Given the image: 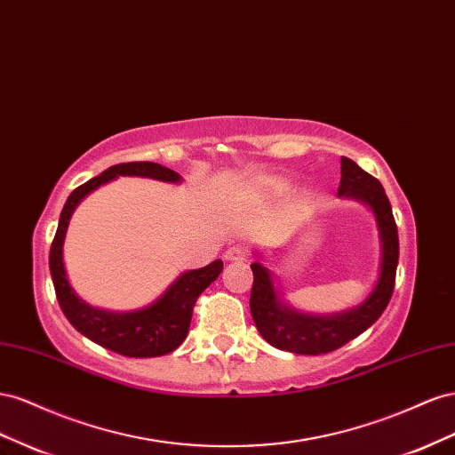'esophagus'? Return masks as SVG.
Here are the masks:
<instances>
[{
  "label": "esophagus",
  "mask_w": 455,
  "mask_h": 455,
  "mask_svg": "<svg viewBox=\"0 0 455 455\" xmlns=\"http://www.w3.org/2000/svg\"><path fill=\"white\" fill-rule=\"evenodd\" d=\"M248 250L243 248V245H232V248H228L225 251V259L227 261H245L248 259Z\"/></svg>",
  "instance_id": "esophagus-1"
}]
</instances>
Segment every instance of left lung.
<instances>
[{
    "label": "left lung",
    "instance_id": "left-lung-1",
    "mask_svg": "<svg viewBox=\"0 0 455 455\" xmlns=\"http://www.w3.org/2000/svg\"><path fill=\"white\" fill-rule=\"evenodd\" d=\"M337 196L358 200L370 205L373 212L381 242L379 278L366 301H362L358 307L335 315H307L280 299L270 270L255 261L251 265V316L263 339L280 350L315 356L331 353L366 331L391 301L398 265V230L385 188L378 179L343 156Z\"/></svg>",
    "mask_w": 455,
    "mask_h": 455
}]
</instances>
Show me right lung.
I'll use <instances>...</instances> for the list:
<instances>
[{
	"label": "right lung",
	"mask_w": 455,
	"mask_h": 455,
	"mask_svg": "<svg viewBox=\"0 0 455 455\" xmlns=\"http://www.w3.org/2000/svg\"><path fill=\"white\" fill-rule=\"evenodd\" d=\"M120 175L132 177H148L164 183H180V175L170 167H164L154 162H129L108 167L99 177L89 179L87 183L77 187L64 204L57 235L51 243L49 253V270L53 276L55 293L64 316L68 318L72 326L85 335L87 339L105 347L114 353L129 358H152L172 353L180 343L190 328L192 308L200 297V293L217 280L223 270V261L210 263L204 268L183 272L165 293L156 299L152 305L132 310V313H112L91 307L76 295L67 276L62 259V245L70 217L87 194L97 190L99 187L110 183L112 179Z\"/></svg>",
	"instance_id": "1"
}]
</instances>
